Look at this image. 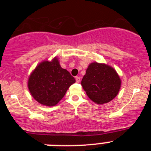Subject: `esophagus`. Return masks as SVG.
Here are the masks:
<instances>
[{
    "label": "esophagus",
    "mask_w": 151,
    "mask_h": 151,
    "mask_svg": "<svg viewBox=\"0 0 151 151\" xmlns=\"http://www.w3.org/2000/svg\"><path fill=\"white\" fill-rule=\"evenodd\" d=\"M76 81L77 83L80 82V77L79 76H76Z\"/></svg>",
    "instance_id": "1"
}]
</instances>
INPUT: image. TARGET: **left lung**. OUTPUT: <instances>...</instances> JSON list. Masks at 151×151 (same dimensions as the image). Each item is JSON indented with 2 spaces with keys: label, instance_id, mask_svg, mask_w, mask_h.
Listing matches in <instances>:
<instances>
[{
  "label": "left lung",
  "instance_id": "obj_1",
  "mask_svg": "<svg viewBox=\"0 0 151 151\" xmlns=\"http://www.w3.org/2000/svg\"><path fill=\"white\" fill-rule=\"evenodd\" d=\"M81 83L92 101L97 104H104L117 95L121 80L111 66L92 63L88 67Z\"/></svg>",
  "mask_w": 151,
  "mask_h": 151
}]
</instances>
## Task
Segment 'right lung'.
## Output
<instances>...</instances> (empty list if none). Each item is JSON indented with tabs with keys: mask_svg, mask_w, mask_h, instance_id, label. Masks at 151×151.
Listing matches in <instances>:
<instances>
[{
	"mask_svg": "<svg viewBox=\"0 0 151 151\" xmlns=\"http://www.w3.org/2000/svg\"><path fill=\"white\" fill-rule=\"evenodd\" d=\"M76 82L74 77L63 69L57 58L51 62L44 61L29 78L28 87L36 101L45 106H54L66 94L69 86Z\"/></svg>",
	"mask_w": 151,
	"mask_h": 151,
	"instance_id": "right-lung-1",
	"label": "right lung"
}]
</instances>
